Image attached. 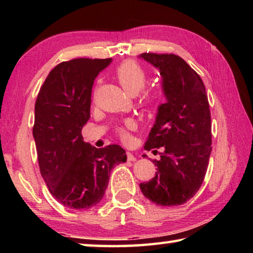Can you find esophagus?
Listing matches in <instances>:
<instances>
[{"instance_id":"esophagus-1","label":"esophagus","mask_w":253,"mask_h":253,"mask_svg":"<svg viewBox=\"0 0 253 253\" xmlns=\"http://www.w3.org/2000/svg\"><path fill=\"white\" fill-rule=\"evenodd\" d=\"M126 155H127V161H129V162H135V161H136V157H135L134 155H132L131 153L127 152Z\"/></svg>"}]
</instances>
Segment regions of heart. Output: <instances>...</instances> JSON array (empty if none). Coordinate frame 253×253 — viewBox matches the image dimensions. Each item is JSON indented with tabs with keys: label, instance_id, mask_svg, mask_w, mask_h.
Here are the masks:
<instances>
[{
	"label": "heart",
	"instance_id": "obj_1",
	"mask_svg": "<svg viewBox=\"0 0 253 253\" xmlns=\"http://www.w3.org/2000/svg\"><path fill=\"white\" fill-rule=\"evenodd\" d=\"M116 78L122 87L130 95L138 93L147 81V72L138 62L134 60H127L119 65L116 69ZM140 99L145 105H153L157 100V95L151 90H143L140 93ZM134 128V123L131 121L125 122L123 126L118 127V134L123 139L128 138V130Z\"/></svg>",
	"mask_w": 253,
	"mask_h": 253
}]
</instances>
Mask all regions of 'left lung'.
Segmentation results:
<instances>
[{
    "label": "left lung",
    "instance_id": "obj_1",
    "mask_svg": "<svg viewBox=\"0 0 253 253\" xmlns=\"http://www.w3.org/2000/svg\"><path fill=\"white\" fill-rule=\"evenodd\" d=\"M139 57L160 70L166 98L165 104L158 107L144 146L146 151L164 147V152L160 161H154L155 176L139 187L145 198L157 205H181L202 185L212 151L205 87L201 77L178 55L145 52Z\"/></svg>",
    "mask_w": 253,
    "mask_h": 253
}]
</instances>
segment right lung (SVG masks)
Returning <instances> with one entry per match:
<instances>
[{
	"mask_svg": "<svg viewBox=\"0 0 253 253\" xmlns=\"http://www.w3.org/2000/svg\"><path fill=\"white\" fill-rule=\"evenodd\" d=\"M111 59L78 58L55 66L38 93L33 137L42 177L53 198L74 210L104 198L110 170L127 160L118 145L96 148L81 130L90 118L93 81Z\"/></svg>",
	"mask_w": 253,
	"mask_h": 253,
	"instance_id": "obj_1",
	"label": "right lung"
}]
</instances>
